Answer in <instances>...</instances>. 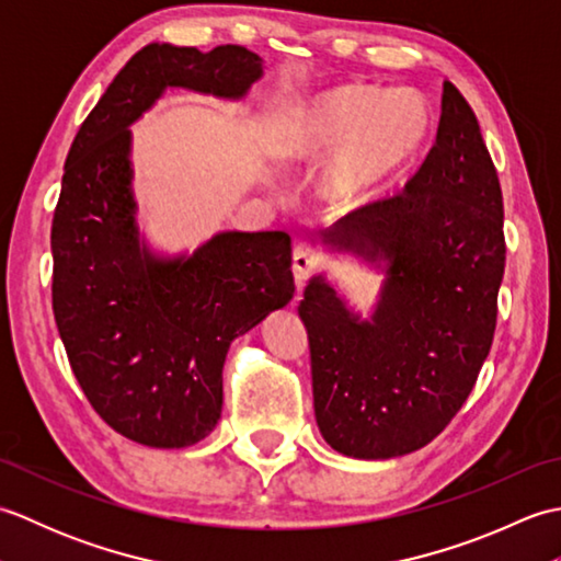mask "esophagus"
<instances>
[{
	"mask_svg": "<svg viewBox=\"0 0 561 561\" xmlns=\"http://www.w3.org/2000/svg\"><path fill=\"white\" fill-rule=\"evenodd\" d=\"M318 265H320V255L316 253V248L306 245V243L294 248L291 270H294V279L299 287H304V282L311 277V274L318 270Z\"/></svg>",
	"mask_w": 561,
	"mask_h": 561,
	"instance_id": "esophagus-1",
	"label": "esophagus"
}]
</instances>
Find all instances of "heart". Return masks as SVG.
<instances>
[{"label":"heart","instance_id":"b5f03b06","mask_svg":"<svg viewBox=\"0 0 561 561\" xmlns=\"http://www.w3.org/2000/svg\"><path fill=\"white\" fill-rule=\"evenodd\" d=\"M434 125L420 91L342 87L294 115L282 149L294 159H323L332 151L323 171L325 195L354 205L420 157Z\"/></svg>","mask_w":561,"mask_h":561}]
</instances>
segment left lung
<instances>
[{
  "instance_id": "left-lung-1",
  "label": "left lung",
  "mask_w": 561,
  "mask_h": 561,
  "mask_svg": "<svg viewBox=\"0 0 561 561\" xmlns=\"http://www.w3.org/2000/svg\"><path fill=\"white\" fill-rule=\"evenodd\" d=\"M320 236L332 250L388 262L371 320L350 311L323 274L304 291L320 434L362 460L420 450L480 376L506 265L502 185L478 117L450 81L436 145L402 193Z\"/></svg>"
}]
</instances>
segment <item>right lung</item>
<instances>
[{"label":"right lung","instance_id":"1","mask_svg":"<svg viewBox=\"0 0 561 561\" xmlns=\"http://www.w3.org/2000/svg\"><path fill=\"white\" fill-rule=\"evenodd\" d=\"M262 77L243 45L151 43L81 123L53 217V313L83 396L117 434L185 448L221 416L231 342L294 296L291 238L224 231L193 255L159 257L139 238L129 125L165 89L241 99Z\"/></svg>","mask_w":561,"mask_h":561}]
</instances>
